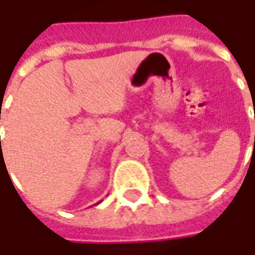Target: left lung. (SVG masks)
<instances>
[{"mask_svg":"<svg viewBox=\"0 0 255 255\" xmlns=\"http://www.w3.org/2000/svg\"><path fill=\"white\" fill-rule=\"evenodd\" d=\"M254 142H255V140H254Z\"/></svg>","mask_w":255,"mask_h":255,"instance_id":"1","label":"left lung"}]
</instances>
